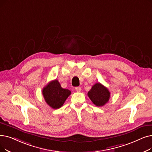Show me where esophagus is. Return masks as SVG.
<instances>
[{
	"label": "esophagus",
	"mask_w": 152,
	"mask_h": 152,
	"mask_svg": "<svg viewBox=\"0 0 152 152\" xmlns=\"http://www.w3.org/2000/svg\"><path fill=\"white\" fill-rule=\"evenodd\" d=\"M75 89H76V91L77 92H80V91H81V87H76V88H75Z\"/></svg>",
	"instance_id": "esophagus-1"
}]
</instances>
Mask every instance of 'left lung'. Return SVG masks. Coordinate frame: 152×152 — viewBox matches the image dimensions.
Masks as SVG:
<instances>
[{
    "label": "left lung",
    "mask_w": 152,
    "mask_h": 152,
    "mask_svg": "<svg viewBox=\"0 0 152 152\" xmlns=\"http://www.w3.org/2000/svg\"><path fill=\"white\" fill-rule=\"evenodd\" d=\"M88 96L96 106L101 107L110 99V93L108 89L101 83H96L88 92Z\"/></svg>",
    "instance_id": "8db88e82"
}]
</instances>
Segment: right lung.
I'll use <instances>...</instances> for the list:
<instances>
[{
    "instance_id": "1",
    "label": "right lung",
    "mask_w": 152,
    "mask_h": 152,
    "mask_svg": "<svg viewBox=\"0 0 152 152\" xmlns=\"http://www.w3.org/2000/svg\"><path fill=\"white\" fill-rule=\"evenodd\" d=\"M71 93L69 90L62 88L57 80L50 81L42 90L46 102L54 109L60 108Z\"/></svg>"
}]
</instances>
